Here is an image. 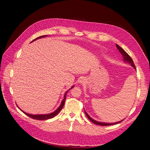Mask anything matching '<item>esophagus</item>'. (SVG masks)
Here are the masks:
<instances>
[{
    "instance_id": "34e87169",
    "label": "esophagus",
    "mask_w": 150,
    "mask_h": 150,
    "mask_svg": "<svg viewBox=\"0 0 150 150\" xmlns=\"http://www.w3.org/2000/svg\"><path fill=\"white\" fill-rule=\"evenodd\" d=\"M83 82H84V81H83V79H80V80L79 81V83H81V84H82Z\"/></svg>"
}]
</instances>
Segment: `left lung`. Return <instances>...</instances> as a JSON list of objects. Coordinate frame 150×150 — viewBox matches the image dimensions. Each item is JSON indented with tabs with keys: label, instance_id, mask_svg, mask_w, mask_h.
Instances as JSON below:
<instances>
[{
	"label": "left lung",
	"instance_id": "1",
	"mask_svg": "<svg viewBox=\"0 0 150 150\" xmlns=\"http://www.w3.org/2000/svg\"><path fill=\"white\" fill-rule=\"evenodd\" d=\"M116 47H117V48L118 49V50L119 51V52H120V53L122 54V55L123 56V57H124V62H128V63H129V64H131V65L135 69H136V67H135V65H134V62H133V60H132V59H131V57L127 53V52L123 50L120 47H119L117 44H116ZM85 111V110H84ZM85 114H86V116H87V117L89 119H90V120H91L93 123H94V124H96V125H102V126H108V125H116V124H119V123H120V122H122L123 120H120V121H119V122H115V123H105V122H98V121H96V120H94V119H93L88 114V113L85 111Z\"/></svg>",
	"mask_w": 150,
	"mask_h": 150
}]
</instances>
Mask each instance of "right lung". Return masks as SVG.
<instances>
[{
	"label": "right lung",
	"instance_id": "right-lung-1",
	"mask_svg": "<svg viewBox=\"0 0 150 150\" xmlns=\"http://www.w3.org/2000/svg\"><path fill=\"white\" fill-rule=\"evenodd\" d=\"M46 36H40V37H39V38H36V39H34L33 41H31V42H33V41H34V40H37V39H40V38H44V37H46ZM73 87H74V86H73L69 90H71V88H73ZM69 90H68L65 93V95H64V99L62 100V102H61V103H60V106L58 107V108H57L56 110H55L54 112H51V113L47 114H28V113H26V112H25L22 111V110H21L20 108H19V109H20L23 113H25V114H26V115H27V116H29L30 117L33 118V119H36V120H47V119L53 118L54 117H55V116L57 115V114L61 111V110L62 109V108H63V107H64V103H65V99H66V95H67V92H68Z\"/></svg>",
	"mask_w": 150,
	"mask_h": 150
}]
</instances>
